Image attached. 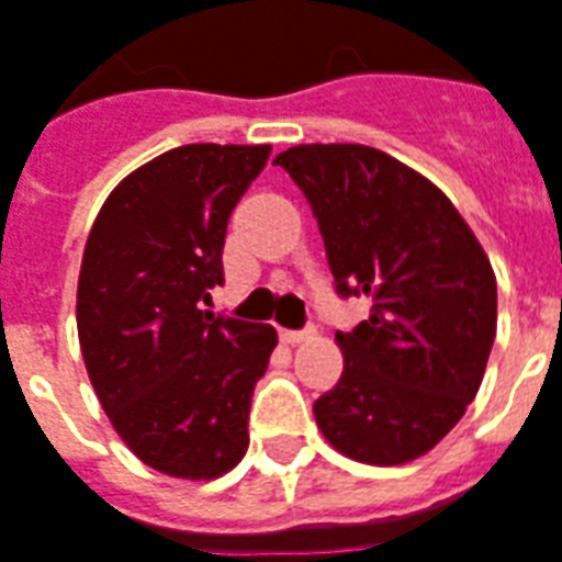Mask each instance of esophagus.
<instances>
[{
	"label": "esophagus",
	"instance_id": "esophagus-1",
	"mask_svg": "<svg viewBox=\"0 0 562 562\" xmlns=\"http://www.w3.org/2000/svg\"><path fill=\"white\" fill-rule=\"evenodd\" d=\"M313 337V331H280V340L282 344H289V347H297V344H304V340H310Z\"/></svg>",
	"mask_w": 562,
	"mask_h": 562
}]
</instances>
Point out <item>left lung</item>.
Returning <instances> with one entry per match:
<instances>
[{
  "label": "left lung",
  "mask_w": 562,
  "mask_h": 562,
  "mask_svg": "<svg viewBox=\"0 0 562 562\" xmlns=\"http://www.w3.org/2000/svg\"><path fill=\"white\" fill-rule=\"evenodd\" d=\"M273 164L319 222L340 294L371 316L337 331L344 374L316 398L325 441L368 465L429 453L481 390L496 337V273L469 222L423 172L371 145H294Z\"/></svg>",
  "instance_id": "1"
}]
</instances>
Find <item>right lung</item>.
Masks as SVG:
<instances>
[{
  "label": "right lung",
  "mask_w": 562,
  "mask_h": 562,
  "mask_svg": "<svg viewBox=\"0 0 562 562\" xmlns=\"http://www.w3.org/2000/svg\"><path fill=\"white\" fill-rule=\"evenodd\" d=\"M270 145H179L124 176L90 227L78 273V344L121 441L182 481L231 472L273 325L215 316L227 218Z\"/></svg>",
  "instance_id": "obj_1"
}]
</instances>
